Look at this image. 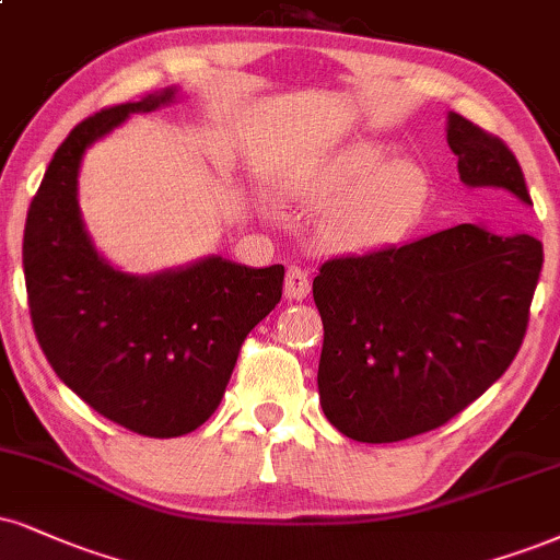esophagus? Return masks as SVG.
<instances>
[{
  "instance_id": "34e87169",
  "label": "esophagus",
  "mask_w": 560,
  "mask_h": 560,
  "mask_svg": "<svg viewBox=\"0 0 560 560\" xmlns=\"http://www.w3.org/2000/svg\"><path fill=\"white\" fill-rule=\"evenodd\" d=\"M284 292L289 300H305L310 294V273L302 266H289L287 268V281Z\"/></svg>"
}]
</instances>
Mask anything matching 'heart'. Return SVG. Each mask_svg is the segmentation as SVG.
I'll return each instance as SVG.
<instances>
[{"mask_svg": "<svg viewBox=\"0 0 560 560\" xmlns=\"http://www.w3.org/2000/svg\"><path fill=\"white\" fill-rule=\"evenodd\" d=\"M302 206H328L320 240L339 250H370L396 240L425 211L430 177L412 159H390L373 143H357L328 159L292 187Z\"/></svg>", "mask_w": 560, "mask_h": 560, "instance_id": "b5f03b06", "label": "heart"}]
</instances>
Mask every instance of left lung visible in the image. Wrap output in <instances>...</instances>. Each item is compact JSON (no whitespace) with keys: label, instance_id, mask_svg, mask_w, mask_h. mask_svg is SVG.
Returning a JSON list of instances; mask_svg holds the SVG:
<instances>
[{"label":"left lung","instance_id":"left-lung-1","mask_svg":"<svg viewBox=\"0 0 560 560\" xmlns=\"http://www.w3.org/2000/svg\"><path fill=\"white\" fill-rule=\"evenodd\" d=\"M446 140L464 185L501 187L532 203L501 138L451 112ZM540 268V240L475 224L323 262L313 300L323 320L318 390L328 422L360 443L446 425L509 370Z\"/></svg>","mask_w":560,"mask_h":560}]
</instances>
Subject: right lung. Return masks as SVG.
<instances>
[{
    "instance_id": "right-lung-1",
    "label": "right lung",
    "mask_w": 560,
    "mask_h": 560,
    "mask_svg": "<svg viewBox=\"0 0 560 560\" xmlns=\"http://www.w3.org/2000/svg\"><path fill=\"white\" fill-rule=\"evenodd\" d=\"M164 93L101 109L65 138L33 195L23 271L33 331L67 388L138 435L177 438L215 412L242 341L281 300L284 266L206 258L130 276L91 245L78 208L85 148Z\"/></svg>"
}]
</instances>
